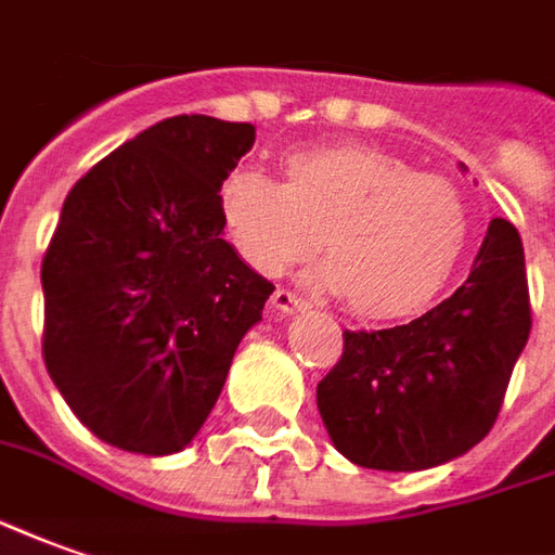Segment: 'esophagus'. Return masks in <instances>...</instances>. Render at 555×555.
Listing matches in <instances>:
<instances>
[{
	"label": "esophagus",
	"mask_w": 555,
	"mask_h": 555,
	"mask_svg": "<svg viewBox=\"0 0 555 555\" xmlns=\"http://www.w3.org/2000/svg\"><path fill=\"white\" fill-rule=\"evenodd\" d=\"M273 309H276V312H304L306 300L300 294H294V291L279 288L276 294H273Z\"/></svg>",
	"instance_id": "obj_1"
}]
</instances>
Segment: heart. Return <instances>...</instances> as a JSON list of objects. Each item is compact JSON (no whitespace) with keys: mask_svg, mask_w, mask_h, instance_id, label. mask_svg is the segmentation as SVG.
<instances>
[{"mask_svg":"<svg viewBox=\"0 0 555 555\" xmlns=\"http://www.w3.org/2000/svg\"><path fill=\"white\" fill-rule=\"evenodd\" d=\"M288 183L237 168L219 189L237 255L267 276L321 249L324 285L370 318L421 312L466 255L472 212L463 192L370 146H318L285 162Z\"/></svg>","mask_w":555,"mask_h":555,"instance_id":"obj_1","label":"heart"}]
</instances>
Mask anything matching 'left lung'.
Returning a JSON list of instances; mask_svg holds the SVG:
<instances>
[{
    "instance_id": "obj_1",
    "label": "left lung",
    "mask_w": 555,
    "mask_h": 555,
    "mask_svg": "<svg viewBox=\"0 0 555 555\" xmlns=\"http://www.w3.org/2000/svg\"><path fill=\"white\" fill-rule=\"evenodd\" d=\"M529 331L522 240L507 219H493L448 300L399 327L343 333V358L318 382L336 451L382 472L463 456L493 429Z\"/></svg>"
}]
</instances>
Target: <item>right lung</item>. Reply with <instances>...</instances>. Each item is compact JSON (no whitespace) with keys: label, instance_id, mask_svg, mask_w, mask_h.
<instances>
[{"label":"right lung","instance_id":"1","mask_svg":"<svg viewBox=\"0 0 555 555\" xmlns=\"http://www.w3.org/2000/svg\"><path fill=\"white\" fill-rule=\"evenodd\" d=\"M255 126L170 116L80 177L41 261L44 363L119 451H183L273 282L222 237L219 189Z\"/></svg>","mask_w":555,"mask_h":555}]
</instances>
